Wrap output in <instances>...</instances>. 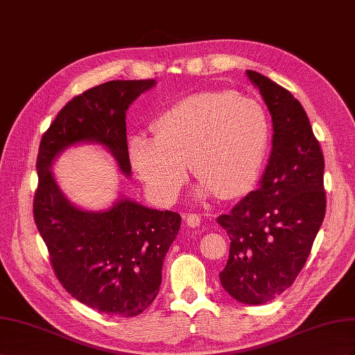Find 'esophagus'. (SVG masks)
Listing matches in <instances>:
<instances>
[{"mask_svg": "<svg viewBox=\"0 0 355 355\" xmlns=\"http://www.w3.org/2000/svg\"><path fill=\"white\" fill-rule=\"evenodd\" d=\"M183 218L186 220L189 227H199L200 226V217L198 214H193V212H191V214H187L186 212V214H183Z\"/></svg>", "mask_w": 355, "mask_h": 355, "instance_id": "esophagus-1", "label": "esophagus"}]
</instances>
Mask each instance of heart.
Listing matches in <instances>:
<instances>
[{
	"mask_svg": "<svg viewBox=\"0 0 355 355\" xmlns=\"http://www.w3.org/2000/svg\"><path fill=\"white\" fill-rule=\"evenodd\" d=\"M153 132L130 138L129 159L160 204L178 196L189 160L199 175L198 199L247 193L260 177L270 137L268 114L257 101L217 90L169 107L155 120Z\"/></svg>",
	"mask_w": 355,
	"mask_h": 355,
	"instance_id": "b5f03b06",
	"label": "heart"
}]
</instances>
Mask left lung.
Instances as JSON below:
<instances>
[{"instance_id":"1","label":"left lung","mask_w":355,"mask_h":355,"mask_svg":"<svg viewBox=\"0 0 355 355\" xmlns=\"http://www.w3.org/2000/svg\"><path fill=\"white\" fill-rule=\"evenodd\" d=\"M247 76L272 116V151L259 189L217 218L230 239L220 282L238 302L261 305L305 266L326 214L324 156L299 101L256 71Z\"/></svg>"}]
</instances>
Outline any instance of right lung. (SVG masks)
Returning a JSON list of instances; mask_svg holds the SVG:
<instances>
[{
  "instance_id": "1",
  "label": "right lung",
  "mask_w": 355,
  "mask_h": 355,
  "mask_svg": "<svg viewBox=\"0 0 355 355\" xmlns=\"http://www.w3.org/2000/svg\"><path fill=\"white\" fill-rule=\"evenodd\" d=\"M150 80H113L86 90L59 111L40 143L34 218L60 284L78 302L116 317H135L159 293L162 265L181 217L119 199L105 211L71 204L52 174L55 159L78 143L104 146L130 175L126 111Z\"/></svg>"
}]
</instances>
